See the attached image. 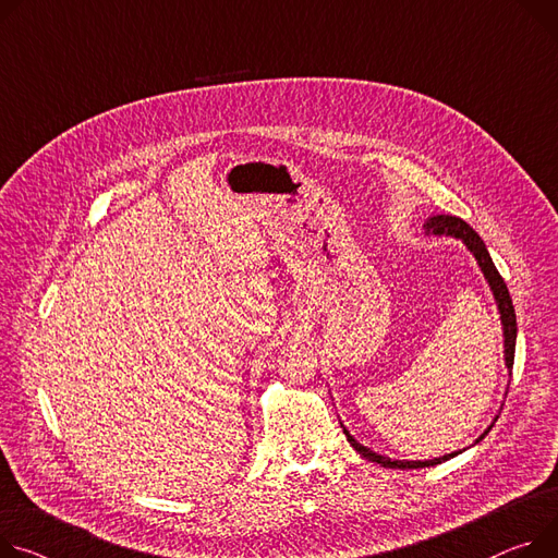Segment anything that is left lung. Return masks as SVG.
<instances>
[{
	"label": "left lung",
	"instance_id": "8db88e82",
	"mask_svg": "<svg viewBox=\"0 0 558 558\" xmlns=\"http://www.w3.org/2000/svg\"><path fill=\"white\" fill-rule=\"evenodd\" d=\"M424 228H426L428 234L460 239V241L469 247V252L476 256V262H478V266H481V270H483V275H485V279H487V283H489V288H492V292H494L496 306H498V313H500L502 337H505V366L511 371V366H513V351H517V313H513V304H511L509 290H507L502 277L498 275V270H496V266H494V262H492V256H489V252H487L483 239L476 234V230L471 228L469 223H464V221L458 219V217H449V214H438V217H432V219L426 221ZM509 375H511V373H509ZM496 420H498V415H496ZM341 426H344V424H341ZM492 426H494V422L485 428V434H481V438H478L476 442H481V440L492 432ZM344 436H347V440L351 442V447H353L362 458H366V460H371V462H377V464H381V466H389V469L434 466V464H440V462H445V460H449V458H453V456L460 453V451H453V453H447V456L434 458V460H391V458H387V456H379V453L371 451L368 447L360 445V442L349 434L347 426H344Z\"/></svg>",
	"mask_w": 558,
	"mask_h": 558
}]
</instances>
